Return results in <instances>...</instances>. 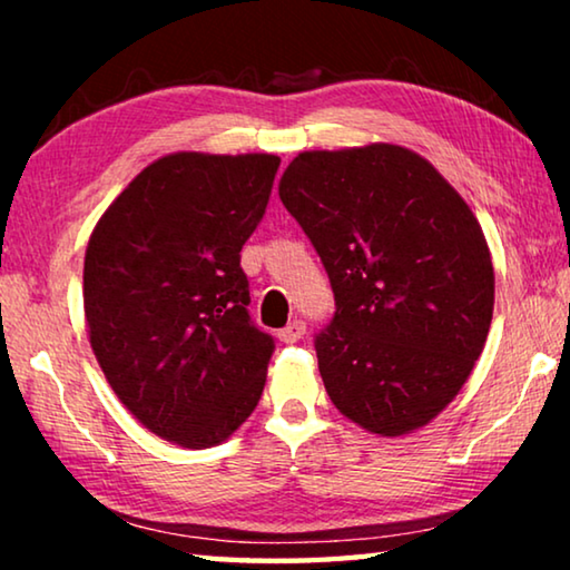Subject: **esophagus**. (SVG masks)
Listing matches in <instances>:
<instances>
[{"mask_svg": "<svg viewBox=\"0 0 570 570\" xmlns=\"http://www.w3.org/2000/svg\"><path fill=\"white\" fill-rule=\"evenodd\" d=\"M304 334H306V324L302 320H294V322H288L282 332H278V340H282L284 344H294L302 340Z\"/></svg>", "mask_w": 570, "mask_h": 570, "instance_id": "esophagus-1", "label": "esophagus"}]
</instances>
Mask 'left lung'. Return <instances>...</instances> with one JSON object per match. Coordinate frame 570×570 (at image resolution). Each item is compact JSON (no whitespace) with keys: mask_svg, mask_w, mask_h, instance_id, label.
<instances>
[{"mask_svg":"<svg viewBox=\"0 0 570 570\" xmlns=\"http://www.w3.org/2000/svg\"><path fill=\"white\" fill-rule=\"evenodd\" d=\"M278 196L334 292L314 336L334 407L387 438L428 424L470 377L493 320L478 218L428 160L387 142L298 153Z\"/></svg>","mask_w":570,"mask_h":570,"instance_id":"1","label":"left lung"}]
</instances>
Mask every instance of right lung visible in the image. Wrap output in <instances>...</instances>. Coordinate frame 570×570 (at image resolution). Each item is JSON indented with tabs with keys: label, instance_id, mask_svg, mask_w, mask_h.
Returning a JSON list of instances; mask_svg holds the SVG:
<instances>
[{
	"label": "right lung",
	"instance_id": "add662e5",
	"mask_svg": "<svg viewBox=\"0 0 570 570\" xmlns=\"http://www.w3.org/2000/svg\"><path fill=\"white\" fill-rule=\"evenodd\" d=\"M282 160L176 153L95 226L82 296L90 344L120 402L180 448L224 442L262 400L274 336L248 314L240 248Z\"/></svg>",
	"mask_w": 570,
	"mask_h": 570
}]
</instances>
